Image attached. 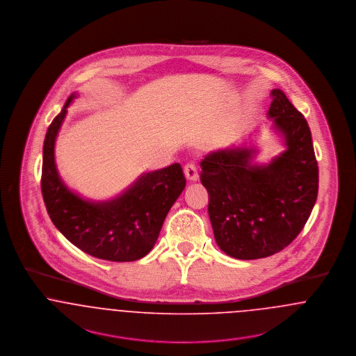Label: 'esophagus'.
Returning a JSON list of instances; mask_svg holds the SVG:
<instances>
[{"instance_id": "34e87169", "label": "esophagus", "mask_w": 356, "mask_h": 356, "mask_svg": "<svg viewBox=\"0 0 356 356\" xmlns=\"http://www.w3.org/2000/svg\"><path fill=\"white\" fill-rule=\"evenodd\" d=\"M184 173H186V180L191 183H195L199 180V173H197V168L195 167V164H186Z\"/></svg>"}]
</instances>
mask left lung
<instances>
[{
	"label": "left lung",
	"instance_id": "1",
	"mask_svg": "<svg viewBox=\"0 0 356 356\" xmlns=\"http://www.w3.org/2000/svg\"><path fill=\"white\" fill-rule=\"evenodd\" d=\"M272 96L267 118L284 147L282 152L257 161L260 147L250 135L240 144L208 153L200 163L215 240L224 254L240 260L286 248L303 229L318 197L319 172L309 127L283 90L273 89Z\"/></svg>",
	"mask_w": 356,
	"mask_h": 356
}]
</instances>
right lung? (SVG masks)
Here are the masks:
<instances>
[{
    "label": "right lung",
    "instance_id": "1",
    "mask_svg": "<svg viewBox=\"0 0 356 356\" xmlns=\"http://www.w3.org/2000/svg\"><path fill=\"white\" fill-rule=\"evenodd\" d=\"M73 92L51 121L42 148L41 191L56 228L85 254L109 261H135L151 250L172 205L186 188L180 164L141 173L121 193L92 200L69 188L57 170L54 147Z\"/></svg>",
    "mask_w": 356,
    "mask_h": 356
}]
</instances>
